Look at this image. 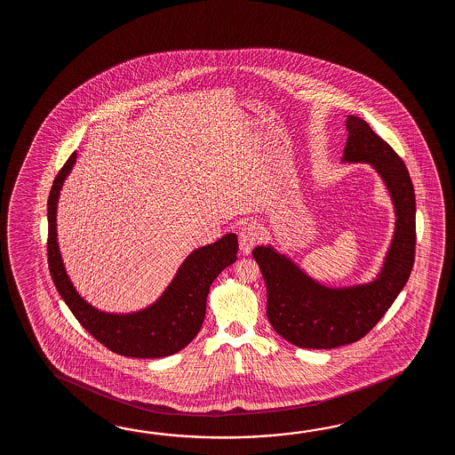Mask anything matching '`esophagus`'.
<instances>
[{
	"label": "esophagus",
	"instance_id": "1",
	"mask_svg": "<svg viewBox=\"0 0 455 455\" xmlns=\"http://www.w3.org/2000/svg\"><path fill=\"white\" fill-rule=\"evenodd\" d=\"M261 241V232L259 226L253 223H245L239 232V251L243 255H249L251 249Z\"/></svg>",
	"mask_w": 455,
	"mask_h": 455
}]
</instances>
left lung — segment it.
<instances>
[{
  "instance_id": "1",
  "label": "left lung",
  "mask_w": 455,
  "mask_h": 455,
  "mask_svg": "<svg viewBox=\"0 0 455 455\" xmlns=\"http://www.w3.org/2000/svg\"><path fill=\"white\" fill-rule=\"evenodd\" d=\"M347 130L341 161L376 169L395 208V231L378 276L348 288L320 284L271 245L253 249L267 284L271 327L299 348H337L363 339L394 304L415 263V188L406 165L363 118L348 116Z\"/></svg>"
}]
</instances>
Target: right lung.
<instances>
[{
  "label": "right lung",
  "mask_w": 455,
  "mask_h": 455,
  "mask_svg": "<svg viewBox=\"0 0 455 455\" xmlns=\"http://www.w3.org/2000/svg\"><path fill=\"white\" fill-rule=\"evenodd\" d=\"M76 163V153L60 169L49 195V268L52 280L77 322L106 348L130 358H164L185 348L202 329L212 283L237 260V235L192 251L163 296L149 307L132 314H107L83 299L69 281L57 241L60 190Z\"/></svg>",
  "instance_id": "1"
}]
</instances>
